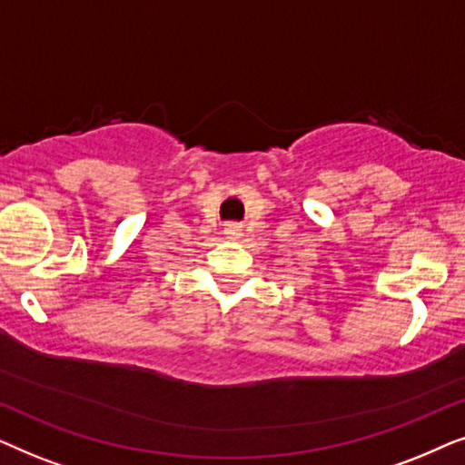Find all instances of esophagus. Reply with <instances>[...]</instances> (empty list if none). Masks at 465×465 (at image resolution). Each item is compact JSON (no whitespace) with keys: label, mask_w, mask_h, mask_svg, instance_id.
Segmentation results:
<instances>
[{"label":"esophagus","mask_w":465,"mask_h":465,"mask_svg":"<svg viewBox=\"0 0 465 465\" xmlns=\"http://www.w3.org/2000/svg\"><path fill=\"white\" fill-rule=\"evenodd\" d=\"M224 234H226L228 241H239L241 237H243V228L237 226V224H231L224 231Z\"/></svg>","instance_id":"obj_1"}]
</instances>
